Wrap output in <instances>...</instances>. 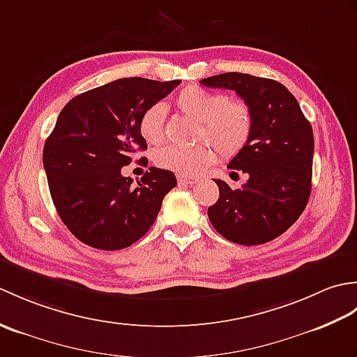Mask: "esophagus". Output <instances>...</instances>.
<instances>
[{
    "instance_id": "34e87169",
    "label": "esophagus",
    "mask_w": 357,
    "mask_h": 357,
    "mask_svg": "<svg viewBox=\"0 0 357 357\" xmlns=\"http://www.w3.org/2000/svg\"><path fill=\"white\" fill-rule=\"evenodd\" d=\"M178 183L179 184H187V185H193L198 183V178L193 176H187V174H178Z\"/></svg>"
}]
</instances>
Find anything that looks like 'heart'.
<instances>
[{"label": "heart", "mask_w": 357, "mask_h": 357, "mask_svg": "<svg viewBox=\"0 0 357 357\" xmlns=\"http://www.w3.org/2000/svg\"><path fill=\"white\" fill-rule=\"evenodd\" d=\"M176 107L199 123V136L215 142L202 141L196 146H165L155 153V162L179 174H198L204 167L213 165L219 150L225 158L234 156L245 147L252 135L253 118L248 105L230 101L229 96L210 92L198 86H188L176 96ZM165 107L153 104L139 118V133L149 144L164 138Z\"/></svg>", "instance_id": "obj_1"}]
</instances>
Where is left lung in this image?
Returning <instances> with one entry per match:
<instances>
[{"mask_svg":"<svg viewBox=\"0 0 357 357\" xmlns=\"http://www.w3.org/2000/svg\"><path fill=\"white\" fill-rule=\"evenodd\" d=\"M199 82L234 90L253 118L248 142L227 165L245 173L248 181L231 190L215 179L219 199L208 207L210 222L234 244H265L290 229L307 207L314 151L312 124L296 98L275 79L229 72Z\"/></svg>","mask_w":357,"mask_h":357,"instance_id":"8db88e82","label":"left lung"}]
</instances>
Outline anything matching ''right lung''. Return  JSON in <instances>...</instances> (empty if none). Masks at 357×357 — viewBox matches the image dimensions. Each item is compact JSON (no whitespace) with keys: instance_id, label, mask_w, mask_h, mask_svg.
I'll return each mask as SVG.
<instances>
[{"instance_id":"add662e5","label":"right lung","mask_w":357,"mask_h":357,"mask_svg":"<svg viewBox=\"0 0 357 357\" xmlns=\"http://www.w3.org/2000/svg\"><path fill=\"white\" fill-rule=\"evenodd\" d=\"M179 84L178 79H116L72 98L59 113L44 144L43 164L59 218L86 245L130 247L153 225L164 196L176 187L170 170L150 167L133 185L121 169L136 150H147L139 133L144 110Z\"/></svg>"}]
</instances>
